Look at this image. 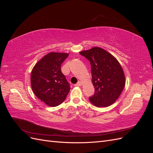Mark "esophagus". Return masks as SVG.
Returning <instances> with one entry per match:
<instances>
[{"label":"esophagus","instance_id":"obj_1","mask_svg":"<svg viewBox=\"0 0 153 153\" xmlns=\"http://www.w3.org/2000/svg\"><path fill=\"white\" fill-rule=\"evenodd\" d=\"M82 85V82H80V81H79V82H78L77 84H76L75 85V86H76V87H80V86H81Z\"/></svg>","mask_w":153,"mask_h":153}]
</instances>
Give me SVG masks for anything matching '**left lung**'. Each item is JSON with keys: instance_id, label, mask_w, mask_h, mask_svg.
Wrapping results in <instances>:
<instances>
[{"instance_id": "8db88e82", "label": "left lung", "mask_w": 153, "mask_h": 153, "mask_svg": "<svg viewBox=\"0 0 153 153\" xmlns=\"http://www.w3.org/2000/svg\"><path fill=\"white\" fill-rule=\"evenodd\" d=\"M90 62L92 82L95 89L90 97L92 104L98 107H105L116 101L125 86L123 69L113 55L100 47L80 52Z\"/></svg>"}]
</instances>
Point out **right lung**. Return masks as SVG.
<instances>
[{
  "label": "right lung",
  "instance_id": "add662e5",
  "mask_svg": "<svg viewBox=\"0 0 153 153\" xmlns=\"http://www.w3.org/2000/svg\"><path fill=\"white\" fill-rule=\"evenodd\" d=\"M69 55L50 52L36 64L31 73L30 83L34 94L50 106H57L66 100L70 86L61 70Z\"/></svg>",
  "mask_w": 153,
  "mask_h": 153
}]
</instances>
